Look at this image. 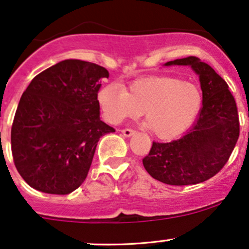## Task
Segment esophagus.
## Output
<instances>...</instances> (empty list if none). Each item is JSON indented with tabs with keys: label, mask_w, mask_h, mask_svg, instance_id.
I'll use <instances>...</instances> for the list:
<instances>
[{
	"label": "esophagus",
	"mask_w": 249,
	"mask_h": 249,
	"mask_svg": "<svg viewBox=\"0 0 249 249\" xmlns=\"http://www.w3.org/2000/svg\"><path fill=\"white\" fill-rule=\"evenodd\" d=\"M122 134H124V137L129 138V137H132L133 134H135V130L129 129V128H124V129H122Z\"/></svg>",
	"instance_id": "1"
}]
</instances>
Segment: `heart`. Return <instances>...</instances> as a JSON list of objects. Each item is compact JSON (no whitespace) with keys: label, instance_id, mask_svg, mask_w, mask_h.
Masks as SVG:
<instances>
[{"label":"heart","instance_id":"b5f03b06","mask_svg":"<svg viewBox=\"0 0 249 249\" xmlns=\"http://www.w3.org/2000/svg\"><path fill=\"white\" fill-rule=\"evenodd\" d=\"M202 102L199 87L175 76H150L127 89L109 84L98 92V103L107 122L121 124L142 112L146 127L163 140L178 138L198 116Z\"/></svg>","mask_w":249,"mask_h":249}]
</instances>
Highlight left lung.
<instances>
[{"mask_svg": "<svg viewBox=\"0 0 249 249\" xmlns=\"http://www.w3.org/2000/svg\"><path fill=\"white\" fill-rule=\"evenodd\" d=\"M165 66H189L199 75L202 107L186 135L171 142H153L142 160L156 180L171 186L196 184L213 178L229 160L240 135L236 102L224 79L196 56Z\"/></svg>", "mask_w": 249, "mask_h": 249, "instance_id": "1", "label": "left lung"}]
</instances>
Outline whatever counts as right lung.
<instances>
[{
  "label": "right lung",
  "instance_id": "1",
  "mask_svg": "<svg viewBox=\"0 0 249 249\" xmlns=\"http://www.w3.org/2000/svg\"><path fill=\"white\" fill-rule=\"evenodd\" d=\"M104 78L109 71L102 66L65 60L22 93L10 142L15 168L32 188L65 196L85 181L101 137L115 132L99 117Z\"/></svg>",
  "mask_w": 249,
  "mask_h": 249
}]
</instances>
